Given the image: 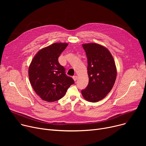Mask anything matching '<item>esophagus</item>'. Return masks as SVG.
<instances>
[{
  "instance_id": "esophagus-1",
  "label": "esophagus",
  "mask_w": 146,
  "mask_h": 146,
  "mask_svg": "<svg viewBox=\"0 0 146 146\" xmlns=\"http://www.w3.org/2000/svg\"><path fill=\"white\" fill-rule=\"evenodd\" d=\"M73 79L74 81H76L78 80V76H74L73 77Z\"/></svg>"
}]
</instances>
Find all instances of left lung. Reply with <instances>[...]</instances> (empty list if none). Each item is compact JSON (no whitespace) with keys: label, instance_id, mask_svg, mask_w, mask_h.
<instances>
[{"label":"left lung","instance_id":"obj_1","mask_svg":"<svg viewBox=\"0 0 146 146\" xmlns=\"http://www.w3.org/2000/svg\"><path fill=\"white\" fill-rule=\"evenodd\" d=\"M88 58L89 83L82 94L86 101L96 102L103 99L113 86L117 68L110 51L96 43L82 45Z\"/></svg>","mask_w":146,"mask_h":146}]
</instances>
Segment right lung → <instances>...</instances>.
<instances>
[{"instance_id":"add662e5","label":"right lung","mask_w":146,"mask_h":146,"mask_svg":"<svg viewBox=\"0 0 146 146\" xmlns=\"http://www.w3.org/2000/svg\"><path fill=\"white\" fill-rule=\"evenodd\" d=\"M67 43H54L38 51L28 69L29 79L36 94L42 100L55 102L62 98L74 80L65 74L58 58Z\"/></svg>"}]
</instances>
